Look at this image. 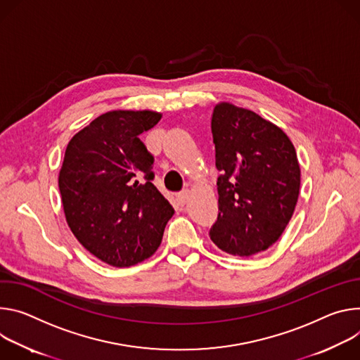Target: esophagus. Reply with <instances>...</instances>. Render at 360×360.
I'll use <instances>...</instances> for the list:
<instances>
[{
    "instance_id": "34e87169",
    "label": "esophagus",
    "mask_w": 360,
    "mask_h": 360,
    "mask_svg": "<svg viewBox=\"0 0 360 360\" xmlns=\"http://www.w3.org/2000/svg\"><path fill=\"white\" fill-rule=\"evenodd\" d=\"M187 200H188V191L187 190H183L181 193L177 194V202H179L180 206H184L187 203Z\"/></svg>"
}]
</instances>
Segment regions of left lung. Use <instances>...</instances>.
<instances>
[{"instance_id":"1","label":"left lung","mask_w":360,"mask_h":360,"mask_svg":"<svg viewBox=\"0 0 360 360\" xmlns=\"http://www.w3.org/2000/svg\"><path fill=\"white\" fill-rule=\"evenodd\" d=\"M219 214L209 230L223 252L249 257L267 250L290 221L300 167L289 137L259 114L229 103L212 117Z\"/></svg>"}]
</instances>
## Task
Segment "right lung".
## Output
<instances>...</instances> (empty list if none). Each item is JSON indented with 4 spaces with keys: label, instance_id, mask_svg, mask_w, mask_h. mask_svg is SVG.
I'll use <instances>...</instances> for the list:
<instances>
[{
    "label": "right lung",
    "instance_id": "obj_1",
    "mask_svg": "<svg viewBox=\"0 0 360 360\" xmlns=\"http://www.w3.org/2000/svg\"><path fill=\"white\" fill-rule=\"evenodd\" d=\"M162 114L108 111L67 146L58 187L67 223L97 259L127 267L150 257L174 214L153 184L154 157L140 140Z\"/></svg>",
    "mask_w": 360,
    "mask_h": 360
}]
</instances>
